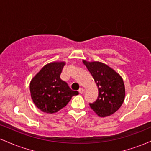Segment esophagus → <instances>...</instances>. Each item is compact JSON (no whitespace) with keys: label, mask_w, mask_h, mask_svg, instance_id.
Masks as SVG:
<instances>
[{"label":"esophagus","mask_w":151,"mask_h":151,"mask_svg":"<svg viewBox=\"0 0 151 151\" xmlns=\"http://www.w3.org/2000/svg\"><path fill=\"white\" fill-rule=\"evenodd\" d=\"M84 89H83L82 87L80 88V89H79V93H81V94H82V93H84Z\"/></svg>","instance_id":"obj_1"}]
</instances>
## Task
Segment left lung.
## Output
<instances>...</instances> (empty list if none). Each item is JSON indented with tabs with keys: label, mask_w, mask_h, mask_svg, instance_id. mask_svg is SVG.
I'll list each match as a JSON object with an SVG mask.
<instances>
[{
	"label": "left lung",
	"mask_w": 151,
	"mask_h": 151,
	"mask_svg": "<svg viewBox=\"0 0 151 151\" xmlns=\"http://www.w3.org/2000/svg\"><path fill=\"white\" fill-rule=\"evenodd\" d=\"M83 63L91 74L99 89L97 99L90 107L99 116L112 115L124 103L126 91L124 80L119 73L106 64L100 62Z\"/></svg>",
	"instance_id": "1"
}]
</instances>
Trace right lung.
Segmentation results:
<instances>
[{
    "label": "right lung",
    "instance_id": "right-lung-1",
    "mask_svg": "<svg viewBox=\"0 0 151 151\" xmlns=\"http://www.w3.org/2000/svg\"><path fill=\"white\" fill-rule=\"evenodd\" d=\"M65 64V62L47 64L31 79V98L35 105L44 113H57L66 106L72 96L79 94L60 79Z\"/></svg>",
    "mask_w": 151,
    "mask_h": 151
}]
</instances>
